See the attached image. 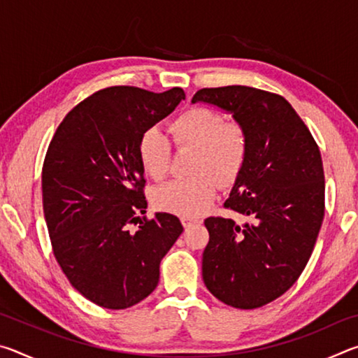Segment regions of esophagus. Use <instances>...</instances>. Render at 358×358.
Here are the masks:
<instances>
[{
	"label": "esophagus",
	"mask_w": 358,
	"mask_h": 358,
	"mask_svg": "<svg viewBox=\"0 0 358 358\" xmlns=\"http://www.w3.org/2000/svg\"><path fill=\"white\" fill-rule=\"evenodd\" d=\"M181 222H183V226L187 229V227H191V226H194V224H197V222H201V220H199V217H191V216H183L181 217Z\"/></svg>",
	"instance_id": "34e87169"
}]
</instances>
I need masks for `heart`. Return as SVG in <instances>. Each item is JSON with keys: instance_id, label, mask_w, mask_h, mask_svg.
<instances>
[{"instance_id": "heart-1", "label": "heart", "mask_w": 358, "mask_h": 358, "mask_svg": "<svg viewBox=\"0 0 358 358\" xmlns=\"http://www.w3.org/2000/svg\"><path fill=\"white\" fill-rule=\"evenodd\" d=\"M177 148L196 150L189 178H177L155 187L151 201L156 208L171 213L199 215L216 196L217 185H235L250 157V132L237 121L208 107H192L181 112L169 124ZM138 161L145 173L161 180L169 171L172 145L159 128L145 129L137 142Z\"/></svg>"}]
</instances>
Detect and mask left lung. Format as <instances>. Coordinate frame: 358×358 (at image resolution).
I'll return each mask as SVG.
<instances>
[{"label":"left lung","instance_id":"left-lung-1","mask_svg":"<svg viewBox=\"0 0 358 358\" xmlns=\"http://www.w3.org/2000/svg\"><path fill=\"white\" fill-rule=\"evenodd\" d=\"M197 101L230 112L250 132V157L224 207L251 222L205 220L210 240L202 276L217 300L254 310L292 287L311 257L325 213L322 157L280 94L230 85L199 90Z\"/></svg>","mask_w":358,"mask_h":358}]
</instances>
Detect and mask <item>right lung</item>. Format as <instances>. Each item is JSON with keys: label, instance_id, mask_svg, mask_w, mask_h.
Listing matches in <instances>:
<instances>
[{"label": "right lung", "instance_id": "1", "mask_svg": "<svg viewBox=\"0 0 358 358\" xmlns=\"http://www.w3.org/2000/svg\"><path fill=\"white\" fill-rule=\"evenodd\" d=\"M181 99V88L99 90L66 115L48 145L42 205L53 254L72 287L107 310H126L153 292L161 259L183 232L171 213L141 216L147 201L137 155L142 132Z\"/></svg>", "mask_w": 358, "mask_h": 358}]
</instances>
